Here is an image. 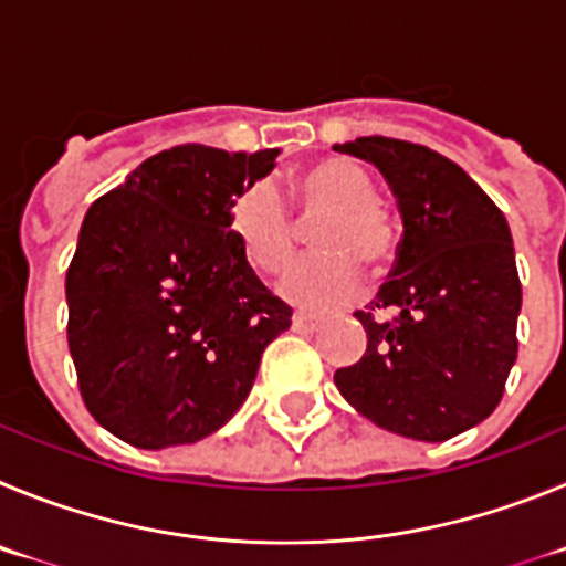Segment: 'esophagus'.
Segmentation results:
<instances>
[{
  "label": "esophagus",
  "mask_w": 566,
  "mask_h": 566,
  "mask_svg": "<svg viewBox=\"0 0 566 566\" xmlns=\"http://www.w3.org/2000/svg\"><path fill=\"white\" fill-rule=\"evenodd\" d=\"M318 327H321V321L315 318V315H307V313H295L293 315V333L310 335V333H315Z\"/></svg>",
  "instance_id": "34e87169"
}]
</instances>
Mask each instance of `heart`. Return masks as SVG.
I'll return each mask as SVG.
<instances>
[{"mask_svg": "<svg viewBox=\"0 0 566 566\" xmlns=\"http://www.w3.org/2000/svg\"><path fill=\"white\" fill-rule=\"evenodd\" d=\"M293 195L304 220H321L315 256L298 259L279 279L284 302L324 313L349 302L360 287V268H384L397 248L391 213L375 200V182L349 160H321L295 175ZM231 231L248 262L279 273L295 251V222L276 182H251L231 206Z\"/></svg>", "mask_w": 566, "mask_h": 566, "instance_id": "1", "label": "heart"}]
</instances>
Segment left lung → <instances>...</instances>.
<instances>
[{
    "label": "left lung",
    "instance_id": "obj_1",
    "mask_svg": "<svg viewBox=\"0 0 566 566\" xmlns=\"http://www.w3.org/2000/svg\"><path fill=\"white\" fill-rule=\"evenodd\" d=\"M333 149L371 163L403 220L389 279L355 310L364 358L335 371V386L391 434L451 440L496 409L516 364L522 284L505 213L420 144L375 135Z\"/></svg>",
    "mask_w": 566,
    "mask_h": 566
}]
</instances>
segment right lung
<instances>
[{
  "label": "right lung",
  "instance_id": "right-lung-1",
  "mask_svg": "<svg viewBox=\"0 0 566 566\" xmlns=\"http://www.w3.org/2000/svg\"><path fill=\"white\" fill-rule=\"evenodd\" d=\"M276 157L175 146L86 211L67 340L86 409L118 440L160 451L222 429L290 327L293 310L259 282L228 220Z\"/></svg>",
  "mask_w": 566,
  "mask_h": 566
}]
</instances>
